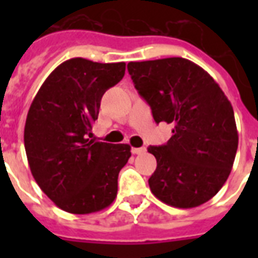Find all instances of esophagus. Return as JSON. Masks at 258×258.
<instances>
[{
	"label": "esophagus",
	"mask_w": 258,
	"mask_h": 258,
	"mask_svg": "<svg viewBox=\"0 0 258 258\" xmlns=\"http://www.w3.org/2000/svg\"><path fill=\"white\" fill-rule=\"evenodd\" d=\"M133 154H135V155H139V154H143L146 153V149L145 147H133Z\"/></svg>",
	"instance_id": "obj_1"
}]
</instances>
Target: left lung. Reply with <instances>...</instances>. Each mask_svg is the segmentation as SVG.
Wrapping results in <instances>:
<instances>
[{
	"label": "left lung",
	"instance_id": "1",
	"mask_svg": "<svg viewBox=\"0 0 258 258\" xmlns=\"http://www.w3.org/2000/svg\"><path fill=\"white\" fill-rule=\"evenodd\" d=\"M135 88L154 120L172 123L163 146H150L157 169L149 184L158 200L179 209L197 208L220 191L238 147L234 112L216 80L183 57L131 61Z\"/></svg>",
	"mask_w": 258,
	"mask_h": 258
}]
</instances>
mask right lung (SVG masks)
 <instances>
[{"mask_svg":"<svg viewBox=\"0 0 258 258\" xmlns=\"http://www.w3.org/2000/svg\"><path fill=\"white\" fill-rule=\"evenodd\" d=\"M124 72L125 62L70 58L52 71L30 104L24 130L30 171L64 212H100L116 198L117 175L131 157V147L88 137L101 97Z\"/></svg>","mask_w":258,"mask_h":258,"instance_id":"1","label":"right lung"}]
</instances>
